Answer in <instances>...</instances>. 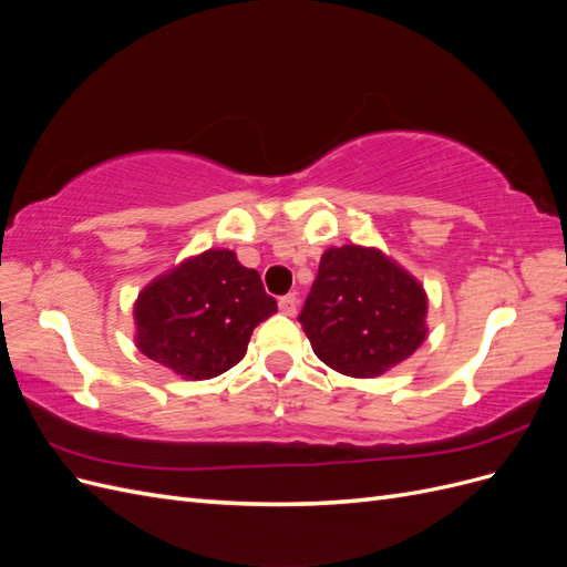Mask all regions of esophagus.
I'll return each mask as SVG.
<instances>
[{"instance_id": "34e87169", "label": "esophagus", "mask_w": 567, "mask_h": 567, "mask_svg": "<svg viewBox=\"0 0 567 567\" xmlns=\"http://www.w3.org/2000/svg\"><path fill=\"white\" fill-rule=\"evenodd\" d=\"M279 310L286 317H296V312H298V296L296 293H288V296L279 298Z\"/></svg>"}]
</instances>
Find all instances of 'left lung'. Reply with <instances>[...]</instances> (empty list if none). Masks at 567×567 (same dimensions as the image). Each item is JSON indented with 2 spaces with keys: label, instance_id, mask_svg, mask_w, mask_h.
Masks as SVG:
<instances>
[{
  "label": "left lung",
  "instance_id": "obj_1",
  "mask_svg": "<svg viewBox=\"0 0 567 567\" xmlns=\"http://www.w3.org/2000/svg\"><path fill=\"white\" fill-rule=\"evenodd\" d=\"M423 286L375 248L321 255L298 321L315 354L352 379H373L414 354L427 336Z\"/></svg>",
  "mask_w": 567,
  "mask_h": 567
}]
</instances>
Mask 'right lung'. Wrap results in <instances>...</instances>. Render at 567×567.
Here are the masks:
<instances>
[{
    "mask_svg": "<svg viewBox=\"0 0 567 567\" xmlns=\"http://www.w3.org/2000/svg\"><path fill=\"white\" fill-rule=\"evenodd\" d=\"M277 312L260 274L231 250H205L151 281L134 305L136 348L192 381L241 362L252 329Z\"/></svg>",
    "mask_w": 567,
    "mask_h": 567,
    "instance_id": "obj_1",
    "label": "right lung"
}]
</instances>
